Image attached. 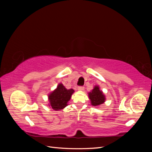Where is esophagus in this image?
Listing matches in <instances>:
<instances>
[{
	"label": "esophagus",
	"instance_id": "1",
	"mask_svg": "<svg viewBox=\"0 0 152 152\" xmlns=\"http://www.w3.org/2000/svg\"><path fill=\"white\" fill-rule=\"evenodd\" d=\"M78 89L80 90V91H83V90L84 89V87H83V86H79L78 88Z\"/></svg>",
	"mask_w": 152,
	"mask_h": 152
}]
</instances>
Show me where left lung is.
<instances>
[{
	"label": "left lung",
	"mask_w": 152,
	"mask_h": 152,
	"mask_svg": "<svg viewBox=\"0 0 152 152\" xmlns=\"http://www.w3.org/2000/svg\"><path fill=\"white\" fill-rule=\"evenodd\" d=\"M91 104L93 106H99L105 102V96L99 89V86H96L91 92L88 93Z\"/></svg>",
	"instance_id": "1"
}]
</instances>
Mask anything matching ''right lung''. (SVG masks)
<instances>
[{"instance_id": "obj_1", "label": "right lung", "mask_w": 152, "mask_h": 152, "mask_svg": "<svg viewBox=\"0 0 152 152\" xmlns=\"http://www.w3.org/2000/svg\"><path fill=\"white\" fill-rule=\"evenodd\" d=\"M74 92L72 89H67L62 83H60L57 88L48 95L50 101L49 106L54 110H60L68 105L71 96Z\"/></svg>"}]
</instances>
